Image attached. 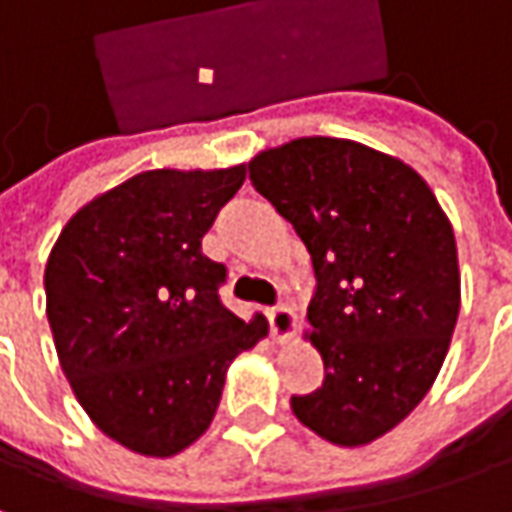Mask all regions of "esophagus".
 <instances>
[{
    "mask_svg": "<svg viewBox=\"0 0 512 512\" xmlns=\"http://www.w3.org/2000/svg\"><path fill=\"white\" fill-rule=\"evenodd\" d=\"M266 320H269V328H272V337L274 340H289L291 331L297 326V317H294V311L286 309V306H277V309L266 311Z\"/></svg>",
    "mask_w": 512,
    "mask_h": 512,
    "instance_id": "1",
    "label": "esophagus"
}]
</instances>
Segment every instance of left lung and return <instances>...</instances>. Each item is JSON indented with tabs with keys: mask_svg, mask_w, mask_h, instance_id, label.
Instances as JSON below:
<instances>
[{
	"mask_svg": "<svg viewBox=\"0 0 512 512\" xmlns=\"http://www.w3.org/2000/svg\"><path fill=\"white\" fill-rule=\"evenodd\" d=\"M249 178L306 243L317 280L309 340L326 379L291 411L334 445H368L445 362L459 317L453 226L419 172L345 138L257 152Z\"/></svg>",
	"mask_w": 512,
	"mask_h": 512,
	"instance_id": "left-lung-1",
	"label": "left lung"
}]
</instances>
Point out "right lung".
<instances>
[{"instance_id":"right-lung-1","label":"right lung","mask_w":512,"mask_h":512,"mask_svg":"<svg viewBox=\"0 0 512 512\" xmlns=\"http://www.w3.org/2000/svg\"><path fill=\"white\" fill-rule=\"evenodd\" d=\"M246 181L229 169H150L67 221L47 257V320L81 408L118 445L175 456L209 428L226 368L269 334L221 303L226 266L201 252Z\"/></svg>"}]
</instances>
